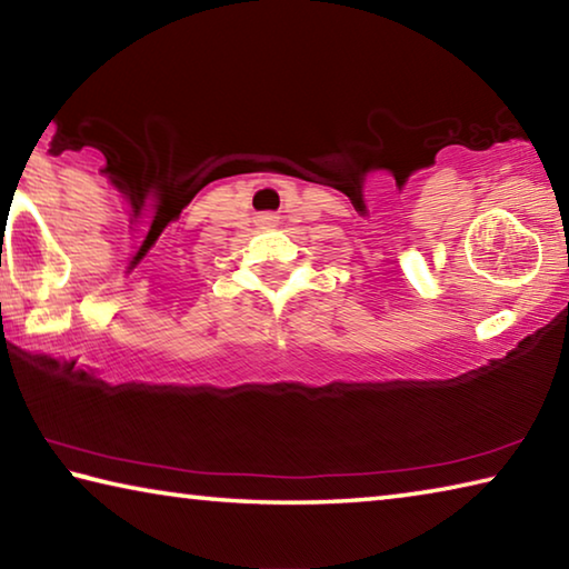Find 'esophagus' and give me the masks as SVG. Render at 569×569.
<instances>
[{
	"mask_svg": "<svg viewBox=\"0 0 569 569\" xmlns=\"http://www.w3.org/2000/svg\"><path fill=\"white\" fill-rule=\"evenodd\" d=\"M271 220H273L271 216H266V218H263V223H271Z\"/></svg>",
	"mask_w": 569,
	"mask_h": 569,
	"instance_id": "obj_1",
	"label": "esophagus"
}]
</instances>
